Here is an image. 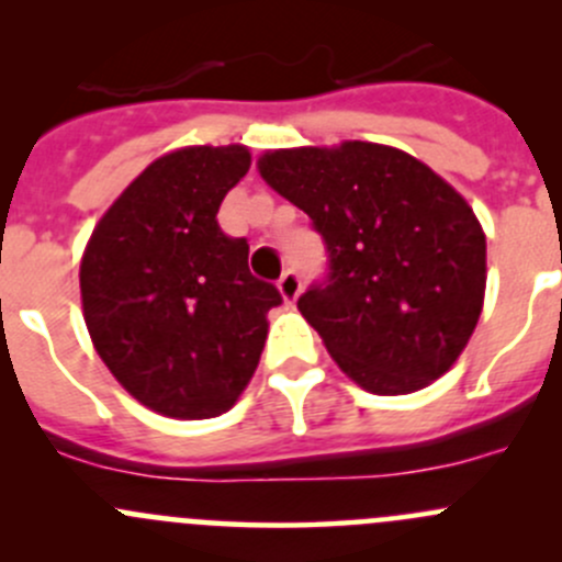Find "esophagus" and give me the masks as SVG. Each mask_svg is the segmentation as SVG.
<instances>
[{
	"label": "esophagus",
	"mask_w": 562,
	"mask_h": 562,
	"mask_svg": "<svg viewBox=\"0 0 562 562\" xmlns=\"http://www.w3.org/2000/svg\"><path fill=\"white\" fill-rule=\"evenodd\" d=\"M277 288H280L282 299H285L288 304H293L299 299V293H302V277H299L293 269H288L285 274L280 277V282H277Z\"/></svg>",
	"instance_id": "1"
}]
</instances>
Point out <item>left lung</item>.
I'll return each instance as SVG.
<instances>
[{
	"mask_svg": "<svg viewBox=\"0 0 562 562\" xmlns=\"http://www.w3.org/2000/svg\"><path fill=\"white\" fill-rule=\"evenodd\" d=\"M258 171L323 236L328 274L302 293L299 313L339 370L383 396L449 372L486 288L484 231L454 187L367 140L266 151Z\"/></svg>",
	"mask_w": 562,
	"mask_h": 562,
	"instance_id": "8db88e82",
	"label": "left lung"
}]
</instances>
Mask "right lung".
I'll use <instances>...</instances> for the list:
<instances>
[{"label": "right lung", "mask_w": 562, "mask_h": 562, "mask_svg": "<svg viewBox=\"0 0 562 562\" xmlns=\"http://www.w3.org/2000/svg\"><path fill=\"white\" fill-rule=\"evenodd\" d=\"M249 171L247 146H187L151 162L103 214L81 258L83 321L119 383L155 413L228 411L260 361L266 313L247 239L217 212Z\"/></svg>", "instance_id": "1"}]
</instances>
